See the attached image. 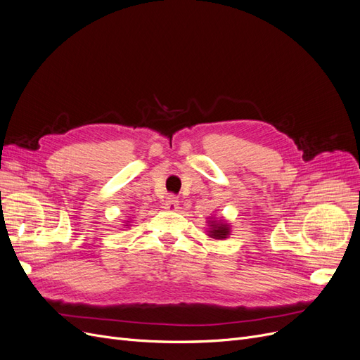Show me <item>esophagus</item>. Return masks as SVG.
Here are the masks:
<instances>
[{
	"instance_id": "1",
	"label": "esophagus",
	"mask_w": 360,
	"mask_h": 360,
	"mask_svg": "<svg viewBox=\"0 0 360 360\" xmlns=\"http://www.w3.org/2000/svg\"><path fill=\"white\" fill-rule=\"evenodd\" d=\"M165 209L172 210V212L179 209V200H177L176 195H169V197L167 198V201H165Z\"/></svg>"
}]
</instances>
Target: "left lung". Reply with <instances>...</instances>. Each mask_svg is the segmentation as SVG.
Here are the masks:
<instances>
[{
    "label": "left lung",
    "mask_w": 360,
    "mask_h": 360,
    "mask_svg": "<svg viewBox=\"0 0 360 360\" xmlns=\"http://www.w3.org/2000/svg\"><path fill=\"white\" fill-rule=\"evenodd\" d=\"M210 237L213 238H226V236L230 234V228H228L226 224H217V222H210Z\"/></svg>",
    "instance_id": "left-lung-1"
}]
</instances>
